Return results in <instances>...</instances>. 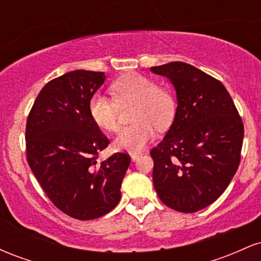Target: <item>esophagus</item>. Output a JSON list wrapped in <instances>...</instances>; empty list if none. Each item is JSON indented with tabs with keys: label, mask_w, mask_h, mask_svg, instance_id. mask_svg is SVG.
Returning a JSON list of instances; mask_svg holds the SVG:
<instances>
[{
	"label": "esophagus",
	"mask_w": 261,
	"mask_h": 261,
	"mask_svg": "<svg viewBox=\"0 0 261 261\" xmlns=\"http://www.w3.org/2000/svg\"><path fill=\"white\" fill-rule=\"evenodd\" d=\"M140 155H141V152H133V153H130V157H131V160H133V162L139 160Z\"/></svg>",
	"instance_id": "esophagus-1"
}]
</instances>
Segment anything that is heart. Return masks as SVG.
<instances>
[{
    "label": "heart",
    "mask_w": 261,
    "mask_h": 261,
    "mask_svg": "<svg viewBox=\"0 0 261 261\" xmlns=\"http://www.w3.org/2000/svg\"><path fill=\"white\" fill-rule=\"evenodd\" d=\"M112 91L119 104L135 101L133 120L114 141L121 151H141L154 137L155 126H169L175 114L174 99L166 89L140 73H128L113 83ZM103 93H95L89 100V114L93 121L103 130L115 133L120 127L119 105Z\"/></svg>",
    "instance_id": "obj_1"
}]
</instances>
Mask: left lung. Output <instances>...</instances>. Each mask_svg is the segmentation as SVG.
Listing matches in <instances>:
<instances>
[{
  "label": "left lung",
  "instance_id": "obj_1",
  "mask_svg": "<svg viewBox=\"0 0 261 261\" xmlns=\"http://www.w3.org/2000/svg\"><path fill=\"white\" fill-rule=\"evenodd\" d=\"M175 89L174 120L153 158V185L164 205L191 214L222 195L241 162L244 126L220 81L185 62L151 67Z\"/></svg>",
  "mask_w": 261,
  "mask_h": 261
}]
</instances>
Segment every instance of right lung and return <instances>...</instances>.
Wrapping results in <instances>:
<instances>
[{"mask_svg": "<svg viewBox=\"0 0 261 261\" xmlns=\"http://www.w3.org/2000/svg\"><path fill=\"white\" fill-rule=\"evenodd\" d=\"M106 81L104 72L76 70L41 89L27 120V160L47 197L77 220H94L121 199L130 164L126 153L98 163L109 145L89 114V100Z\"/></svg>", "mask_w": 261, "mask_h": 261, "instance_id": "add662e5", "label": "right lung"}]
</instances>
